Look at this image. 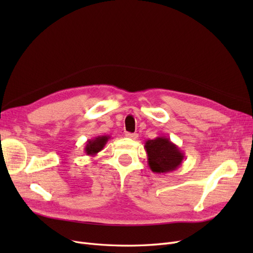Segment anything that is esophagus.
I'll return each mask as SVG.
<instances>
[{"instance_id": "34e87169", "label": "esophagus", "mask_w": 253, "mask_h": 253, "mask_svg": "<svg viewBox=\"0 0 253 253\" xmlns=\"http://www.w3.org/2000/svg\"><path fill=\"white\" fill-rule=\"evenodd\" d=\"M126 136L127 137V138H131V139H134V140L138 138V134H137V133H128V132H126Z\"/></svg>"}]
</instances>
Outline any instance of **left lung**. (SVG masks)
I'll return each mask as SVG.
<instances>
[{
	"instance_id": "left-lung-1",
	"label": "left lung",
	"mask_w": 253,
	"mask_h": 253,
	"mask_svg": "<svg viewBox=\"0 0 253 253\" xmlns=\"http://www.w3.org/2000/svg\"><path fill=\"white\" fill-rule=\"evenodd\" d=\"M144 150L148 155L150 169L158 174L175 171L185 159L183 152L165 136L145 141Z\"/></svg>"
}]
</instances>
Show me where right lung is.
Segmentation results:
<instances>
[{
  "label": "right lung",
  "instance_id": "right-lung-1",
  "mask_svg": "<svg viewBox=\"0 0 253 253\" xmlns=\"http://www.w3.org/2000/svg\"><path fill=\"white\" fill-rule=\"evenodd\" d=\"M110 138H111V136H109V135H102V136L100 135V136L95 137V138H93V139H88L85 142L84 152H85V154L87 156H91V157L96 156L98 153L104 148V145L108 143Z\"/></svg>",
  "mask_w": 253,
  "mask_h": 253
}]
</instances>
